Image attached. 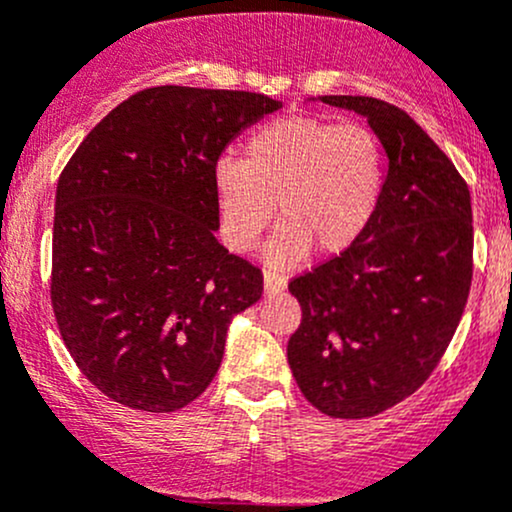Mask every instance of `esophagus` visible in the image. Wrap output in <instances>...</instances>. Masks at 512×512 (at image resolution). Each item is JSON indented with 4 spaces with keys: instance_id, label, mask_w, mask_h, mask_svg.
I'll return each mask as SVG.
<instances>
[{
    "instance_id": "1",
    "label": "esophagus",
    "mask_w": 512,
    "mask_h": 512,
    "mask_svg": "<svg viewBox=\"0 0 512 512\" xmlns=\"http://www.w3.org/2000/svg\"><path fill=\"white\" fill-rule=\"evenodd\" d=\"M286 289V277L282 272H274V269H267L265 272V291L267 294H279V291Z\"/></svg>"
}]
</instances>
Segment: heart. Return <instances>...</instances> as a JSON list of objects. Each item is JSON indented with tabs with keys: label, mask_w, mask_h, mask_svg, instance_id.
<instances>
[{
	"label": "heart",
	"mask_w": 512,
	"mask_h": 512,
	"mask_svg": "<svg viewBox=\"0 0 512 512\" xmlns=\"http://www.w3.org/2000/svg\"><path fill=\"white\" fill-rule=\"evenodd\" d=\"M389 172L386 145L372 128L320 116H282L257 128L245 157L213 165L221 233L247 252L269 228L277 204L272 265H296L316 247L342 255L372 226Z\"/></svg>",
	"instance_id": "1"
}]
</instances>
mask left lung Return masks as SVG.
Listing matches in <instances>:
<instances>
[{"instance_id":"1","label":"left lung","mask_w":512,"mask_h":512,"mask_svg":"<svg viewBox=\"0 0 512 512\" xmlns=\"http://www.w3.org/2000/svg\"><path fill=\"white\" fill-rule=\"evenodd\" d=\"M320 101L369 121L389 172L362 240L289 282L301 323L286 357L320 413L374 418L428 381L462 320L474 274L471 196L403 109L374 97Z\"/></svg>"}]
</instances>
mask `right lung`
Here are the masks:
<instances>
[{
  "label": "right lung",
  "instance_id": "obj_1",
  "mask_svg": "<svg viewBox=\"0 0 512 512\" xmlns=\"http://www.w3.org/2000/svg\"><path fill=\"white\" fill-rule=\"evenodd\" d=\"M255 92L148 87L82 140L58 179L50 303L80 372L133 411L172 413L221 367L262 269L216 240L213 165L279 109Z\"/></svg>",
  "mask_w": 512,
  "mask_h": 512
}]
</instances>
